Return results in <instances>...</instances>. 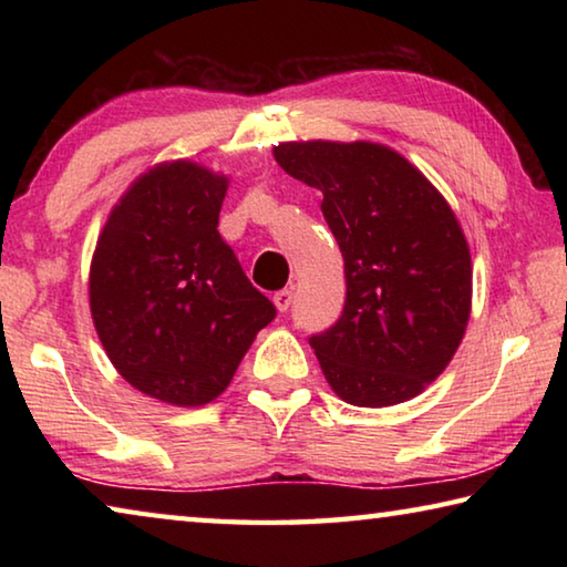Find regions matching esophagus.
I'll return each instance as SVG.
<instances>
[{
    "mask_svg": "<svg viewBox=\"0 0 567 567\" xmlns=\"http://www.w3.org/2000/svg\"><path fill=\"white\" fill-rule=\"evenodd\" d=\"M272 302H275L277 310L287 312V310H290V305H292V290H277L275 297H272Z\"/></svg>",
    "mask_w": 567,
    "mask_h": 567,
    "instance_id": "1",
    "label": "esophagus"
}]
</instances>
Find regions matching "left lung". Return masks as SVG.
Returning <instances> with one entry per match:
<instances>
[{"mask_svg": "<svg viewBox=\"0 0 567 567\" xmlns=\"http://www.w3.org/2000/svg\"><path fill=\"white\" fill-rule=\"evenodd\" d=\"M272 155L322 192L344 260L340 320L310 338L324 380L360 408L420 395L470 320L473 267L455 213L417 167L375 142H282Z\"/></svg>", "mask_w": 567, "mask_h": 567, "instance_id": "obj_1", "label": "left lung"}]
</instances>
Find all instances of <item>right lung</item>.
Here are the masks:
<instances>
[{"label":"right lung","instance_id":"add662e5","mask_svg":"<svg viewBox=\"0 0 567 567\" xmlns=\"http://www.w3.org/2000/svg\"><path fill=\"white\" fill-rule=\"evenodd\" d=\"M227 185L197 162H162L114 205L92 255L104 352L132 388L177 408L223 395L277 315L217 233Z\"/></svg>","mask_w":567,"mask_h":567}]
</instances>
